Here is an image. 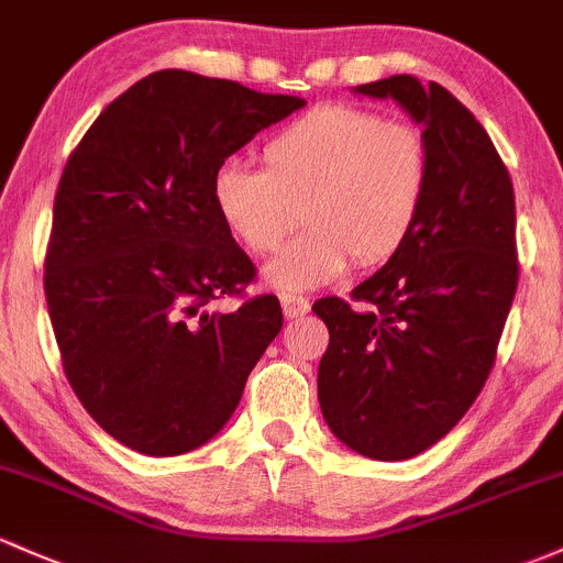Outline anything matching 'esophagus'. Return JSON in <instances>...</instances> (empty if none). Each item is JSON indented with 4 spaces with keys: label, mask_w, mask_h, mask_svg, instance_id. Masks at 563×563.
I'll return each instance as SVG.
<instances>
[{
    "label": "esophagus",
    "mask_w": 563,
    "mask_h": 563,
    "mask_svg": "<svg viewBox=\"0 0 563 563\" xmlns=\"http://www.w3.org/2000/svg\"><path fill=\"white\" fill-rule=\"evenodd\" d=\"M279 300H282V311H284V317H287V319L303 317V313H308V308H311V303H308V298H303V295L282 292V295H279Z\"/></svg>",
    "instance_id": "34e87169"
}]
</instances>
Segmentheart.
<instances>
[{
  "label": "heart",
  "instance_id": "heart-1",
  "mask_svg": "<svg viewBox=\"0 0 563 563\" xmlns=\"http://www.w3.org/2000/svg\"><path fill=\"white\" fill-rule=\"evenodd\" d=\"M263 172L225 163L217 211L252 255H271L306 222L268 279L287 289L328 284L352 265L376 268L416 231L429 192V142L410 123L319 104L263 144Z\"/></svg>",
  "mask_w": 563,
  "mask_h": 563
}]
</instances>
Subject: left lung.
I'll use <instances>...</instances> for the list:
<instances>
[{
  "instance_id": "8db88e82",
  "label": "left lung",
  "mask_w": 563,
  "mask_h": 563,
  "mask_svg": "<svg viewBox=\"0 0 563 563\" xmlns=\"http://www.w3.org/2000/svg\"><path fill=\"white\" fill-rule=\"evenodd\" d=\"M354 90L424 125L432 174L416 231L352 289L371 308L313 303L330 330L317 389L341 443L400 462L445 438L492 373L518 287L516 192L486 129L443 86L395 75Z\"/></svg>"
}]
</instances>
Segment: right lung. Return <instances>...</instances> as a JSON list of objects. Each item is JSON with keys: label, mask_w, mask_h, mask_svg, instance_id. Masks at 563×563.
<instances>
[{"label": "right lung", "mask_w": 563, "mask_h": 563, "mask_svg": "<svg viewBox=\"0 0 563 563\" xmlns=\"http://www.w3.org/2000/svg\"><path fill=\"white\" fill-rule=\"evenodd\" d=\"M183 69L153 71L107 107L66 161L45 252L62 365L93 421L147 456H177L231 419L282 330L274 295L235 312L255 265L217 211V172L300 110Z\"/></svg>", "instance_id": "add662e5"}]
</instances>
